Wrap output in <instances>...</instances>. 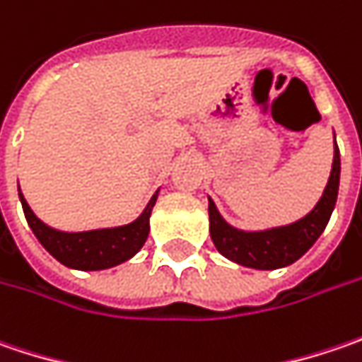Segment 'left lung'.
<instances>
[{
  "mask_svg": "<svg viewBox=\"0 0 362 362\" xmlns=\"http://www.w3.org/2000/svg\"><path fill=\"white\" fill-rule=\"evenodd\" d=\"M340 184V151L334 135V160L330 178L316 206L300 221L265 230H241L228 225L209 197L211 239L221 255L253 269H279L298 261L318 241L334 211Z\"/></svg>",
  "mask_w": 362,
  "mask_h": 362,
  "instance_id": "1",
  "label": "left lung"
}]
</instances>
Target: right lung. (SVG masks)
Wrapping results in <instances>:
<instances>
[{
    "label": "right lung",
    "mask_w": 362,
    "mask_h": 362,
    "mask_svg": "<svg viewBox=\"0 0 362 362\" xmlns=\"http://www.w3.org/2000/svg\"><path fill=\"white\" fill-rule=\"evenodd\" d=\"M18 192H20V202L24 209L25 221L32 228V233L36 235L42 247L56 261H60L62 265H66L71 269L99 272V269H109L123 261L132 259L144 247L148 233H150L151 209L158 200L160 190H156L148 206L132 223L121 225V227L93 228V230H78V233L48 227L30 209L22 190H18Z\"/></svg>",
    "instance_id": "obj_1"
}]
</instances>
